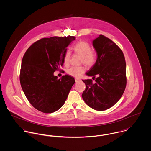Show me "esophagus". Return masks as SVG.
Wrapping results in <instances>:
<instances>
[{
	"mask_svg": "<svg viewBox=\"0 0 151 151\" xmlns=\"http://www.w3.org/2000/svg\"><path fill=\"white\" fill-rule=\"evenodd\" d=\"M81 81V80H80L79 79H78V78H76V79H75V81H76V83L78 82L79 81Z\"/></svg>",
	"mask_w": 151,
	"mask_h": 151,
	"instance_id": "1",
	"label": "esophagus"
}]
</instances>
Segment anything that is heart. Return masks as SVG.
I'll return each instance as SVG.
<instances>
[{"label": "heart", "mask_w": 151, "mask_h": 151, "mask_svg": "<svg viewBox=\"0 0 151 151\" xmlns=\"http://www.w3.org/2000/svg\"><path fill=\"white\" fill-rule=\"evenodd\" d=\"M73 49L74 52L81 56V62L85 65L91 67L96 62V58L95 55L91 52V47L86 42L79 41L75 44ZM70 52L66 51L63 58V64L64 65H68L70 61ZM85 68L83 67H72L67 70L68 75L75 78H79L84 72Z\"/></svg>", "instance_id": "heart-1"}]
</instances>
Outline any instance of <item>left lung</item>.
<instances>
[{"label": "left lung", "mask_w": 151, "mask_h": 151, "mask_svg": "<svg viewBox=\"0 0 151 151\" xmlns=\"http://www.w3.org/2000/svg\"><path fill=\"white\" fill-rule=\"evenodd\" d=\"M92 43L97 58L86 75L93 76L95 82L83 80L86 87L82 98L89 107L104 111L116 104L125 91L126 62L120 48L104 35H99Z\"/></svg>", "instance_id": "left-lung-1"}]
</instances>
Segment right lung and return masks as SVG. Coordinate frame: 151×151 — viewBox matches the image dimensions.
<instances>
[{"label": "right lung", "mask_w": 151, "mask_h": 151, "mask_svg": "<svg viewBox=\"0 0 151 151\" xmlns=\"http://www.w3.org/2000/svg\"><path fill=\"white\" fill-rule=\"evenodd\" d=\"M73 36L42 38L28 48L23 56L20 83L31 104L44 113H53L64 104L75 80L68 75L59 79L54 75L63 65L67 47Z\"/></svg>", "instance_id": "add662e5"}]
</instances>
